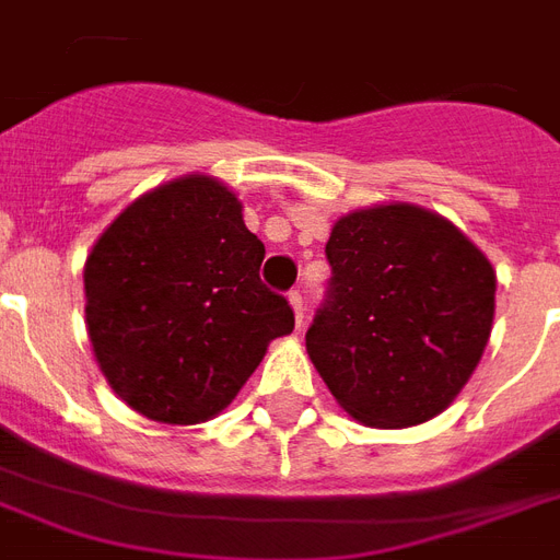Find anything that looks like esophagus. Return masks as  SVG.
Masks as SVG:
<instances>
[{"mask_svg":"<svg viewBox=\"0 0 560 560\" xmlns=\"http://www.w3.org/2000/svg\"><path fill=\"white\" fill-rule=\"evenodd\" d=\"M289 304L295 310L298 325H304V295H301V289H292V292H289Z\"/></svg>","mask_w":560,"mask_h":560,"instance_id":"1","label":"esophagus"}]
</instances>
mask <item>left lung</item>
<instances>
[{"instance_id":"left-lung-1","label":"left lung","mask_w":560,"mask_h":560,"mask_svg":"<svg viewBox=\"0 0 560 560\" xmlns=\"http://www.w3.org/2000/svg\"><path fill=\"white\" fill-rule=\"evenodd\" d=\"M325 254L330 280L306 330L318 375L357 422H428L485 354L493 265L455 224L410 203L345 215Z\"/></svg>"}]
</instances>
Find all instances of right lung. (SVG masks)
Returning a JSON list of instances; mask_svg holds the SVG:
<instances>
[{"label":"right lung","mask_w":560,"mask_h":560,"mask_svg":"<svg viewBox=\"0 0 560 560\" xmlns=\"http://www.w3.org/2000/svg\"><path fill=\"white\" fill-rule=\"evenodd\" d=\"M265 245L209 176L138 197L85 262L88 336L126 405L147 419H212L295 313L259 280Z\"/></svg>","instance_id":"1"}]
</instances>
